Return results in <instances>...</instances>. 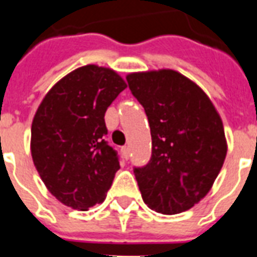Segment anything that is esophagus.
<instances>
[{
  "label": "esophagus",
  "instance_id": "34e87169",
  "mask_svg": "<svg viewBox=\"0 0 257 257\" xmlns=\"http://www.w3.org/2000/svg\"><path fill=\"white\" fill-rule=\"evenodd\" d=\"M122 150H123V153H125V156H128L129 151H131V149H129V146H123Z\"/></svg>",
  "mask_w": 257,
  "mask_h": 257
}]
</instances>
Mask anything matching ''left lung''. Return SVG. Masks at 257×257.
<instances>
[{
    "mask_svg": "<svg viewBox=\"0 0 257 257\" xmlns=\"http://www.w3.org/2000/svg\"><path fill=\"white\" fill-rule=\"evenodd\" d=\"M126 81L150 123L151 160L135 169L142 198L162 215L189 210L226 160L220 114L198 85L171 68L129 73Z\"/></svg>",
    "mask_w": 257,
    "mask_h": 257,
    "instance_id": "1",
    "label": "left lung"
}]
</instances>
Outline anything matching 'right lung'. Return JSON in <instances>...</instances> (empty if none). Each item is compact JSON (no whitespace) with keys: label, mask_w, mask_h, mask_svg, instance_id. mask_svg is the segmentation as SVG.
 Returning a JSON list of instances; mask_svg holds the SVG:
<instances>
[{"label":"right lung","mask_w":257,"mask_h":257,"mask_svg":"<svg viewBox=\"0 0 257 257\" xmlns=\"http://www.w3.org/2000/svg\"><path fill=\"white\" fill-rule=\"evenodd\" d=\"M126 82L110 67L86 64L48 90L31 123L33 162L48 191L73 209L101 204L119 169L107 145L104 114Z\"/></svg>","instance_id":"add662e5"}]
</instances>
